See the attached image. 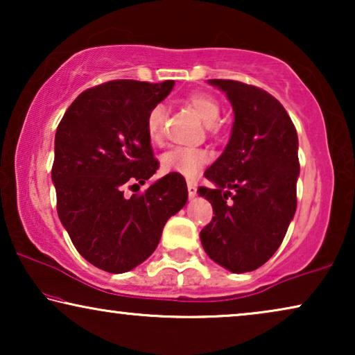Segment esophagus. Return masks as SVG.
<instances>
[{"instance_id":"34e87169","label":"esophagus","mask_w":355,"mask_h":355,"mask_svg":"<svg viewBox=\"0 0 355 355\" xmlns=\"http://www.w3.org/2000/svg\"><path fill=\"white\" fill-rule=\"evenodd\" d=\"M187 192H189V197H196L197 196V186L192 181L187 182Z\"/></svg>"}]
</instances>
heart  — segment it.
Segmentation results:
<instances>
[{
	"instance_id": "b5f03b06",
	"label": "heart",
	"mask_w": 355,
	"mask_h": 355,
	"mask_svg": "<svg viewBox=\"0 0 355 355\" xmlns=\"http://www.w3.org/2000/svg\"><path fill=\"white\" fill-rule=\"evenodd\" d=\"M189 108H192L207 123L208 130L215 132L218 129L216 121L220 119L223 106L220 100L207 92H192L184 98ZM166 108L157 105L150 110L147 116V134L153 144H162L164 139V128H166ZM208 162V153L202 148L178 147L166 152L162 157V168L166 173H178L186 178H193L200 171L203 164Z\"/></svg>"
}]
</instances>
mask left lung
Listing matches in <instances>:
<instances>
[{"label": "left lung", "mask_w": 355, "mask_h": 355, "mask_svg": "<svg viewBox=\"0 0 355 355\" xmlns=\"http://www.w3.org/2000/svg\"><path fill=\"white\" fill-rule=\"evenodd\" d=\"M208 82L231 101L234 124L225 152L205 171L213 187L197 191L215 215L200 231V241L213 261L245 273L273 257L294 218L297 132L268 92L239 80Z\"/></svg>", "instance_id": "left-lung-1"}]
</instances>
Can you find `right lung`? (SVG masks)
<instances>
[{
    "label": "right lung",
    "mask_w": 355,
    "mask_h": 355,
    "mask_svg": "<svg viewBox=\"0 0 355 355\" xmlns=\"http://www.w3.org/2000/svg\"><path fill=\"white\" fill-rule=\"evenodd\" d=\"M174 80L148 84L111 80L77 96L55 137L51 179L58 216L87 261L108 273H124L157 249L163 227L187 202V184L169 173L142 193L158 159L147 134V116L166 98Z\"/></svg>",
    "instance_id": "add662e5"
}]
</instances>
